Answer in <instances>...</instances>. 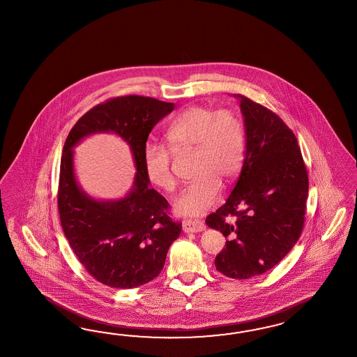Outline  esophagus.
Here are the masks:
<instances>
[{
    "mask_svg": "<svg viewBox=\"0 0 357 357\" xmlns=\"http://www.w3.org/2000/svg\"><path fill=\"white\" fill-rule=\"evenodd\" d=\"M182 228L184 232H201L205 229V223L197 219H184L182 222Z\"/></svg>",
    "mask_w": 357,
    "mask_h": 357,
    "instance_id": "34e87169",
    "label": "esophagus"
}]
</instances>
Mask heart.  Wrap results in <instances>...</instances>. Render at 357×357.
Returning a JSON list of instances; mask_svg holds the SVG:
<instances>
[{
	"label": "heart",
	"instance_id": "heart-1",
	"mask_svg": "<svg viewBox=\"0 0 357 357\" xmlns=\"http://www.w3.org/2000/svg\"><path fill=\"white\" fill-rule=\"evenodd\" d=\"M173 153L193 149L196 175L176 196L174 209L182 215H202L214 206L222 183L234 181L245 158V130L238 116L229 111H214L195 105L175 116L165 132ZM144 173L151 184L162 191L174 190L172 153L167 148L147 143L143 148Z\"/></svg>",
	"mask_w": 357,
	"mask_h": 357
}]
</instances>
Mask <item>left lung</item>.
Returning <instances> with one entry per match:
<instances>
[{
  "instance_id": "obj_1",
  "label": "left lung",
  "mask_w": 357,
  "mask_h": 357,
  "mask_svg": "<svg viewBox=\"0 0 357 357\" xmlns=\"http://www.w3.org/2000/svg\"><path fill=\"white\" fill-rule=\"evenodd\" d=\"M243 116L246 149L241 173L226 204L206 218L226 248L215 267L246 280L273 268L293 249L305 225L308 174L294 132L278 114L235 94ZM235 216L236 223L225 218Z\"/></svg>"
}]
</instances>
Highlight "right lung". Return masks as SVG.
I'll return each mask as SVG.
<instances>
[{
  "label": "right lung",
  "instance_id": "right-lung-1",
  "mask_svg": "<svg viewBox=\"0 0 357 357\" xmlns=\"http://www.w3.org/2000/svg\"><path fill=\"white\" fill-rule=\"evenodd\" d=\"M174 109L149 96H126L91 108L70 131L61 161L58 209L79 263L107 287L131 289L157 278L182 223L169 217V202L149 187L143 148L153 126ZM96 132H114L130 146L137 173L131 192L120 201L99 202L78 185L73 147Z\"/></svg>",
  "mask_w": 357,
  "mask_h": 357
}]
</instances>
